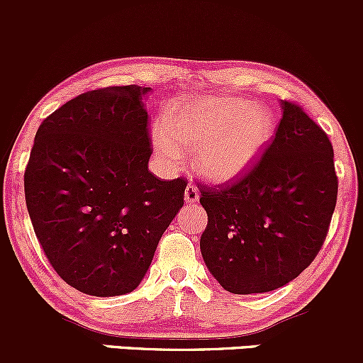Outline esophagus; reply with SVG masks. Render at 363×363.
Listing matches in <instances>:
<instances>
[{
    "mask_svg": "<svg viewBox=\"0 0 363 363\" xmlns=\"http://www.w3.org/2000/svg\"><path fill=\"white\" fill-rule=\"evenodd\" d=\"M184 198H186L187 205H193V203H198V199H199L198 187H196L194 184H191V182H189V184H187V187H186Z\"/></svg>",
    "mask_w": 363,
    "mask_h": 363,
    "instance_id": "obj_1",
    "label": "esophagus"
}]
</instances>
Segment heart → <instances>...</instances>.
Instances as JSON below:
<instances>
[{
  "mask_svg": "<svg viewBox=\"0 0 363 363\" xmlns=\"http://www.w3.org/2000/svg\"><path fill=\"white\" fill-rule=\"evenodd\" d=\"M273 116L244 99H211L165 114L157 148L169 162L181 150H196L198 172L211 181H230L247 170L273 136Z\"/></svg>",
  "mask_w": 363,
  "mask_h": 363,
  "instance_id": "obj_1",
  "label": "heart"
}]
</instances>
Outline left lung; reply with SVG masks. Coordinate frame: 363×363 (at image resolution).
Segmentation results:
<instances>
[{"mask_svg":"<svg viewBox=\"0 0 363 363\" xmlns=\"http://www.w3.org/2000/svg\"><path fill=\"white\" fill-rule=\"evenodd\" d=\"M281 109L274 138L247 172L198 184L208 215L203 259L230 294H264L297 278L323 247L336 206L328 135L295 102Z\"/></svg>","mask_w":363,"mask_h":363,"instance_id":"8db88e82","label":"left lung"}]
</instances>
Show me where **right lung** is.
Instances as JSON below:
<instances>
[{
    "instance_id": "add662e5",
    "label": "right lung",
    "mask_w": 363,
    "mask_h": 363,
    "mask_svg": "<svg viewBox=\"0 0 363 363\" xmlns=\"http://www.w3.org/2000/svg\"><path fill=\"white\" fill-rule=\"evenodd\" d=\"M150 86L85 91L43 121L25 169L32 227L56 273L94 297L129 294L184 205V177L148 170Z\"/></svg>"
}]
</instances>
